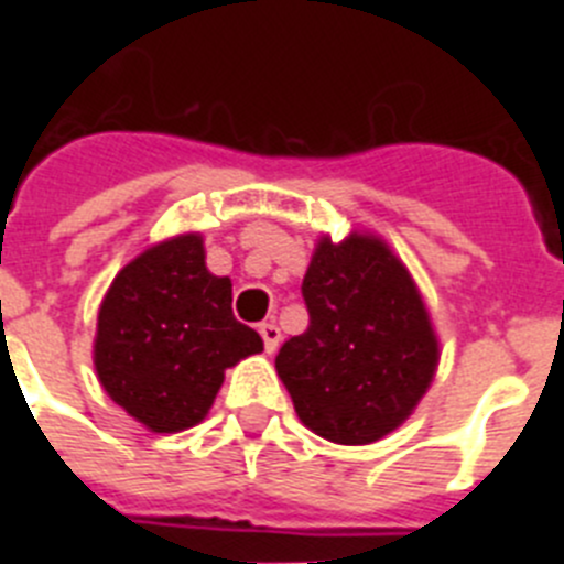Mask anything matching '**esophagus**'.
Masks as SVG:
<instances>
[{"instance_id":"esophagus-1","label":"esophagus","mask_w":564,"mask_h":564,"mask_svg":"<svg viewBox=\"0 0 564 564\" xmlns=\"http://www.w3.org/2000/svg\"><path fill=\"white\" fill-rule=\"evenodd\" d=\"M259 336H262V341H265V350L268 352H276L279 341H282V333H279V327L273 325V322H265V325H259Z\"/></svg>"}]
</instances>
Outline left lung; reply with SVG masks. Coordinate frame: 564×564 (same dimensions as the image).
Segmentation results:
<instances>
[{"mask_svg": "<svg viewBox=\"0 0 564 564\" xmlns=\"http://www.w3.org/2000/svg\"><path fill=\"white\" fill-rule=\"evenodd\" d=\"M302 296L311 325L276 356L299 421L344 446L381 441L426 395L441 358L421 291L383 239L350 234L318 239Z\"/></svg>", "mask_w": 564, "mask_h": 564, "instance_id": "left-lung-1", "label": "left lung"}]
</instances>
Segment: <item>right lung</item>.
<instances>
[{"label": "right lung", "instance_id": "add662e5", "mask_svg": "<svg viewBox=\"0 0 564 564\" xmlns=\"http://www.w3.org/2000/svg\"><path fill=\"white\" fill-rule=\"evenodd\" d=\"M262 352L231 311V279L206 268L200 234L163 239L112 279L93 361L107 395L152 432L200 423L228 367Z\"/></svg>", "mask_w": 564, "mask_h": 564}]
</instances>
